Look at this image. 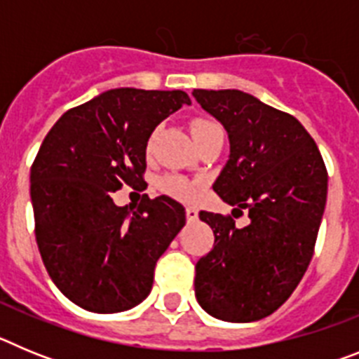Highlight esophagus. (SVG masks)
Masks as SVG:
<instances>
[{
  "mask_svg": "<svg viewBox=\"0 0 359 359\" xmlns=\"http://www.w3.org/2000/svg\"><path fill=\"white\" fill-rule=\"evenodd\" d=\"M185 214H187V221H196V219H198V215H199V212H198V208H196V207H187Z\"/></svg>",
  "mask_w": 359,
  "mask_h": 359,
  "instance_id": "34e87169",
  "label": "esophagus"
}]
</instances>
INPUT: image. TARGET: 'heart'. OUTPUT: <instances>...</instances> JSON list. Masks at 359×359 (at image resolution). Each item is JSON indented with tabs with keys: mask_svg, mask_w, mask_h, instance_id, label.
I'll list each match as a JSON object with an SVG mask.
<instances>
[{
	"mask_svg": "<svg viewBox=\"0 0 359 359\" xmlns=\"http://www.w3.org/2000/svg\"><path fill=\"white\" fill-rule=\"evenodd\" d=\"M215 128H219V126H215L214 122H208V120H194L192 122V135H194V138H199V136ZM161 187L172 198L185 199V201L194 199L196 194H198V185L189 182V180H183V177H167V180H163Z\"/></svg>",
	"mask_w": 359,
	"mask_h": 359,
	"instance_id": "b5f03b06",
	"label": "heart"
}]
</instances>
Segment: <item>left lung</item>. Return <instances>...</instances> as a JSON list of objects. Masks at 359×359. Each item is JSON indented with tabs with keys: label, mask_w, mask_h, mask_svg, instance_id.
<instances>
[{
	"label": "left lung",
	"mask_w": 359,
	"mask_h": 359,
	"mask_svg": "<svg viewBox=\"0 0 359 359\" xmlns=\"http://www.w3.org/2000/svg\"><path fill=\"white\" fill-rule=\"evenodd\" d=\"M223 123L230 158L212 189L249 212H199L214 231L212 252L196 264V298L214 318L255 322L271 315L302 280L315 252L327 199V170L315 140L294 116L239 90H194Z\"/></svg>",
	"instance_id": "left-lung-1"
}]
</instances>
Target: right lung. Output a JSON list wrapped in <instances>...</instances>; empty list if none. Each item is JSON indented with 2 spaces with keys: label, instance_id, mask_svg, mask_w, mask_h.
Returning a JSON list of instances; mask_svg holds the SVG:
<instances>
[{
  "label": "right lung",
  "instance_id": "obj_1",
  "mask_svg": "<svg viewBox=\"0 0 359 359\" xmlns=\"http://www.w3.org/2000/svg\"><path fill=\"white\" fill-rule=\"evenodd\" d=\"M190 98L185 91L116 88L66 111L30 169L41 259L61 293L93 313L138 306L185 208L169 196L116 207L111 192L144 190L145 149L158 123Z\"/></svg>",
  "mask_w": 359,
  "mask_h": 359
}]
</instances>
